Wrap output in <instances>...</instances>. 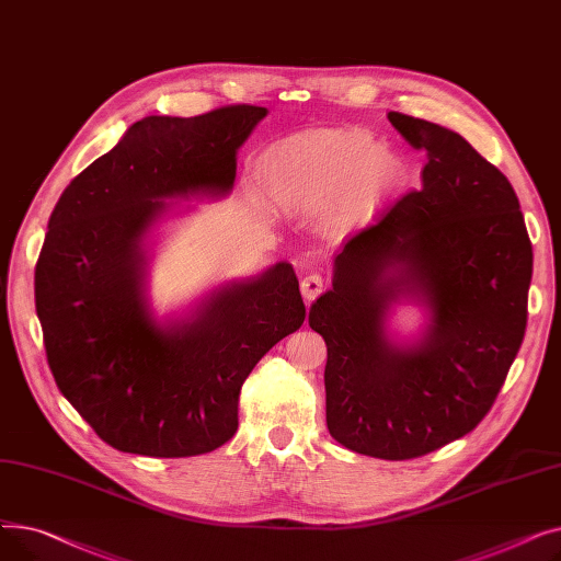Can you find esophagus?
Segmentation results:
<instances>
[{"label": "esophagus", "mask_w": 561, "mask_h": 561, "mask_svg": "<svg viewBox=\"0 0 561 561\" xmlns=\"http://www.w3.org/2000/svg\"><path fill=\"white\" fill-rule=\"evenodd\" d=\"M322 288H325V279H322V275H318V273H311L300 282V290H302L305 300H316L322 293Z\"/></svg>", "instance_id": "esophagus-1"}]
</instances>
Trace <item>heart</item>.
<instances>
[{
	"label": "heart",
	"mask_w": 561,
	"mask_h": 561,
	"mask_svg": "<svg viewBox=\"0 0 561 561\" xmlns=\"http://www.w3.org/2000/svg\"><path fill=\"white\" fill-rule=\"evenodd\" d=\"M259 172L284 209L322 206V225L341 233L377 209L402 182L404 165L366 129H311L273 145Z\"/></svg>",
	"instance_id": "b5f03b06"
}]
</instances>
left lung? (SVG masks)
Here are the masks:
<instances>
[{"label":"left lung","instance_id":"obj_1","mask_svg":"<svg viewBox=\"0 0 561 561\" xmlns=\"http://www.w3.org/2000/svg\"><path fill=\"white\" fill-rule=\"evenodd\" d=\"M425 150L423 186L347 239L309 325L328 343V430L352 453L414 459L489 414L523 343L533 243L507 176L457 131L391 111ZM414 299L422 336L398 342L390 311Z\"/></svg>","mask_w":561,"mask_h":561}]
</instances>
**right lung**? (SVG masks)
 <instances>
[{"label":"right lung","instance_id":"right-lung-1","mask_svg":"<svg viewBox=\"0 0 561 561\" xmlns=\"http://www.w3.org/2000/svg\"><path fill=\"white\" fill-rule=\"evenodd\" d=\"M268 108L147 115L77 174L49 216L36 313L64 398L102 440L145 457H193L239 427L256 362L307 309L293 265L214 288L184 316L157 318L150 233L176 202L231 193L236 154Z\"/></svg>","mask_w":561,"mask_h":561}]
</instances>
